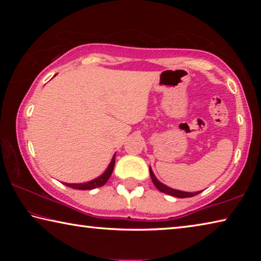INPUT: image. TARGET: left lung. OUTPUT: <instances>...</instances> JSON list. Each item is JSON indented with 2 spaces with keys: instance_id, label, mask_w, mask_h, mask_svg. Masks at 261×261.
<instances>
[{
  "instance_id": "left-lung-1",
  "label": "left lung",
  "mask_w": 261,
  "mask_h": 261,
  "mask_svg": "<svg viewBox=\"0 0 261 261\" xmlns=\"http://www.w3.org/2000/svg\"><path fill=\"white\" fill-rule=\"evenodd\" d=\"M149 174H151V178H152L153 184L155 185L159 191H161L163 193H167V194H170V196H174V197H177V198H188V197L197 196V194H199L201 192V191H198V192H184V191H178V190H174V189H171V188H168V187H166L165 184H162L161 182H159V180L155 178V176H154L151 168H149Z\"/></svg>"
}]
</instances>
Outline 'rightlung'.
<instances>
[{
  "mask_svg": "<svg viewBox=\"0 0 261 261\" xmlns=\"http://www.w3.org/2000/svg\"><path fill=\"white\" fill-rule=\"evenodd\" d=\"M114 166H115V155L113 158L112 162H110L109 167L107 168V170H106L105 173L100 176V177L91 180V182H87V183H82V184H68L67 183L65 185H67V187H69V188L78 189V190H92V189H95V188L103 187V185L108 182L110 175H112V173H113Z\"/></svg>",
  "mask_w": 261,
  "mask_h": 261,
  "instance_id": "add662e5",
  "label": "right lung"
}]
</instances>
